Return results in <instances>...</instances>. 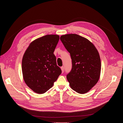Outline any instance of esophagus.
I'll return each mask as SVG.
<instances>
[{"label":"esophagus","mask_w":123,"mask_h":123,"mask_svg":"<svg viewBox=\"0 0 123 123\" xmlns=\"http://www.w3.org/2000/svg\"><path fill=\"white\" fill-rule=\"evenodd\" d=\"M61 68L62 73H63L64 72V67H62Z\"/></svg>","instance_id":"esophagus-1"}]
</instances>
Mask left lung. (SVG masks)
I'll return each mask as SVG.
<instances>
[{
    "mask_svg": "<svg viewBox=\"0 0 123 123\" xmlns=\"http://www.w3.org/2000/svg\"><path fill=\"white\" fill-rule=\"evenodd\" d=\"M60 40L71 55L72 68L67 75L71 88L77 93L88 92L98 81L101 72L99 52L88 39L76 34H67Z\"/></svg>",
    "mask_w": 123,
    "mask_h": 123,
    "instance_id": "left-lung-1",
    "label": "left lung"
}]
</instances>
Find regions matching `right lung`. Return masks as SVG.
<instances>
[{
  "label": "right lung",
  "instance_id": "add662e5",
  "mask_svg": "<svg viewBox=\"0 0 123 123\" xmlns=\"http://www.w3.org/2000/svg\"><path fill=\"white\" fill-rule=\"evenodd\" d=\"M59 40L58 35H46L33 41L24 54V80L37 93H44L50 89L62 73L54 54Z\"/></svg>",
  "mask_w": 123,
  "mask_h": 123
}]
</instances>
